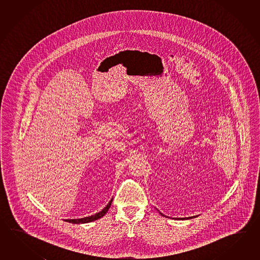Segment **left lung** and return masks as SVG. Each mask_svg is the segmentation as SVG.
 <instances>
[{
	"label": "left lung",
	"mask_w": 260,
	"mask_h": 260,
	"mask_svg": "<svg viewBox=\"0 0 260 260\" xmlns=\"http://www.w3.org/2000/svg\"><path fill=\"white\" fill-rule=\"evenodd\" d=\"M159 213H160V216H165V215H164V214H162V213H160V211H159ZM193 217H196V216H190V217H187V218H183V219H189V218H193ZM181 219H182V218H181Z\"/></svg>",
	"instance_id": "1"
}]
</instances>
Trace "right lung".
Returning <instances> with one entry per match:
<instances>
[{"mask_svg": "<svg viewBox=\"0 0 260 260\" xmlns=\"http://www.w3.org/2000/svg\"><path fill=\"white\" fill-rule=\"evenodd\" d=\"M111 203H112V199L111 200V202L108 205H106V207H104L102 210L99 212V213H96L95 215H93V216H86V217L79 218V219H65V221L69 222V223H72V224H84V223H89V222L98 220V219L101 218L102 216H105L106 213L111 207Z\"/></svg>", "mask_w": 260, "mask_h": 260, "instance_id": "add662e5", "label": "right lung"}]
</instances>
